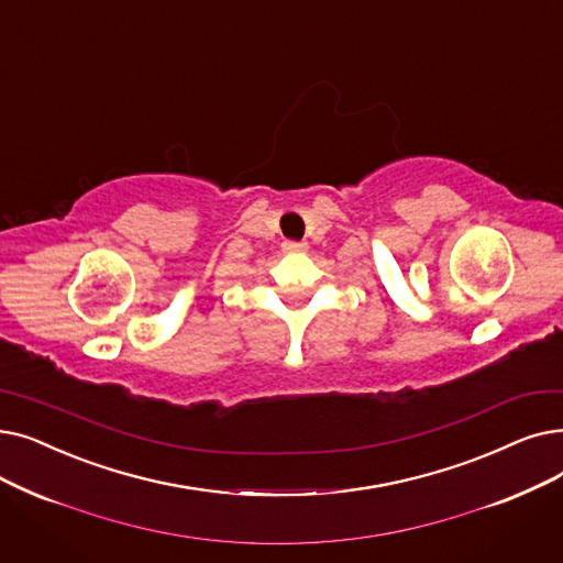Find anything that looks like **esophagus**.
<instances>
[{
	"label": "esophagus",
	"instance_id": "1",
	"mask_svg": "<svg viewBox=\"0 0 563 563\" xmlns=\"http://www.w3.org/2000/svg\"><path fill=\"white\" fill-rule=\"evenodd\" d=\"M306 249H308L306 241H295V239L283 241V251H285V253H303Z\"/></svg>",
	"mask_w": 563,
	"mask_h": 563
}]
</instances>
